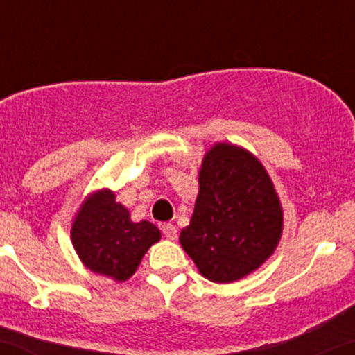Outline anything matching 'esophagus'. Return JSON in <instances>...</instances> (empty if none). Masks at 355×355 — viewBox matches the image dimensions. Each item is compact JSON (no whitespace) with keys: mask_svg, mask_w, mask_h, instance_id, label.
I'll list each match as a JSON object with an SVG mask.
<instances>
[{"mask_svg":"<svg viewBox=\"0 0 355 355\" xmlns=\"http://www.w3.org/2000/svg\"><path fill=\"white\" fill-rule=\"evenodd\" d=\"M162 232L166 239H171V241L177 239V227H175L173 224H170V222H166V224L162 225Z\"/></svg>","mask_w":355,"mask_h":355,"instance_id":"1","label":"esophagus"}]
</instances>
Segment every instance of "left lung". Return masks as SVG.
<instances>
[{"mask_svg":"<svg viewBox=\"0 0 355 355\" xmlns=\"http://www.w3.org/2000/svg\"><path fill=\"white\" fill-rule=\"evenodd\" d=\"M283 210L266 170L251 153L219 143L205 155L198 196L180 244L216 283L244 278L271 256Z\"/></svg>","mask_w":355,"mask_h":355,"instance_id":"left-lung-1","label":"left lung"}]
</instances>
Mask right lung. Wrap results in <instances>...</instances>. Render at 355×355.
Here are the masks:
<instances>
[{"mask_svg":"<svg viewBox=\"0 0 355 355\" xmlns=\"http://www.w3.org/2000/svg\"><path fill=\"white\" fill-rule=\"evenodd\" d=\"M159 231L151 222H131L111 190L92 193L72 225V243L91 271L124 282L136 271Z\"/></svg>","mask_w":355,"mask_h":355,"instance_id":"obj_1","label":"right lung"}]
</instances>
